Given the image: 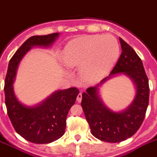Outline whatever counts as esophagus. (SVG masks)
Returning a JSON list of instances; mask_svg holds the SVG:
<instances>
[{"mask_svg": "<svg viewBox=\"0 0 157 157\" xmlns=\"http://www.w3.org/2000/svg\"><path fill=\"white\" fill-rule=\"evenodd\" d=\"M81 100H82V94L80 93V94H78V95H77V101L78 102H81Z\"/></svg>", "mask_w": 157, "mask_h": 157, "instance_id": "esophagus-1", "label": "esophagus"}]
</instances>
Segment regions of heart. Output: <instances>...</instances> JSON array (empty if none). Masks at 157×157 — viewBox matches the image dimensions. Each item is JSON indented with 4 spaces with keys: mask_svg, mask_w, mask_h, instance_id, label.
Returning a JSON list of instances; mask_svg holds the SVG:
<instances>
[{
    "mask_svg": "<svg viewBox=\"0 0 157 157\" xmlns=\"http://www.w3.org/2000/svg\"><path fill=\"white\" fill-rule=\"evenodd\" d=\"M119 54V44L114 36L93 35L69 42L64 48L63 61L68 67H81L83 78L94 80L113 67Z\"/></svg>",
    "mask_w": 157,
    "mask_h": 157,
    "instance_id": "1",
    "label": "heart"
}]
</instances>
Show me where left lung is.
I'll use <instances>...</instances> for the list:
<instances>
[{
	"instance_id": "left-lung-1",
	"label": "left lung",
	"mask_w": 157,
	"mask_h": 157,
	"mask_svg": "<svg viewBox=\"0 0 157 157\" xmlns=\"http://www.w3.org/2000/svg\"><path fill=\"white\" fill-rule=\"evenodd\" d=\"M119 41L122 49L121 56L109 77L103 79L100 84L117 74L126 75L136 87L131 105L121 112L109 109L99 97V84L88 87L82 94L81 106L92 135L108 143H119L132 136L141 126L149 105V80L141 59L122 39L119 38Z\"/></svg>"
}]
</instances>
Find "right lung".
<instances>
[{"label": "right lung", "instance_id": "right-lung-1", "mask_svg": "<svg viewBox=\"0 0 157 157\" xmlns=\"http://www.w3.org/2000/svg\"><path fill=\"white\" fill-rule=\"evenodd\" d=\"M59 32L28 39L9 61L4 81L5 105L8 117L15 131L31 143L46 144L63 136L67 116L79 94L76 87L57 90L35 107H28L17 100L13 89L17 67L26 52L33 46L49 47Z\"/></svg>", "mask_w": 157, "mask_h": 157}]
</instances>
